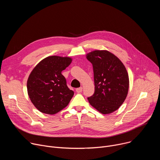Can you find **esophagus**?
Segmentation results:
<instances>
[{"label": "esophagus", "mask_w": 160, "mask_h": 160, "mask_svg": "<svg viewBox=\"0 0 160 160\" xmlns=\"http://www.w3.org/2000/svg\"><path fill=\"white\" fill-rule=\"evenodd\" d=\"M76 92L77 93H81L82 92V87H79L76 88Z\"/></svg>", "instance_id": "34e87169"}]
</instances>
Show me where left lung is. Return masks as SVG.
Returning <instances> with one entry per match:
<instances>
[{"mask_svg": "<svg viewBox=\"0 0 160 160\" xmlns=\"http://www.w3.org/2000/svg\"><path fill=\"white\" fill-rule=\"evenodd\" d=\"M92 64L94 94L87 99L100 112L109 114L117 110L125 100L129 78L122 62L108 51H94L87 54Z\"/></svg>", "mask_w": 160, "mask_h": 160, "instance_id": "1", "label": "left lung"}]
</instances>
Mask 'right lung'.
Returning a JSON list of instances; mask_svg holds the SVG:
<instances>
[{"label": "right lung", "mask_w": 160, "mask_h": 160, "mask_svg": "<svg viewBox=\"0 0 160 160\" xmlns=\"http://www.w3.org/2000/svg\"><path fill=\"white\" fill-rule=\"evenodd\" d=\"M72 61L69 57L52 56L33 68L28 78L27 91L32 102L40 112L54 115L69 104L74 92L68 87L61 72Z\"/></svg>", "instance_id": "obj_1"}]
</instances>
